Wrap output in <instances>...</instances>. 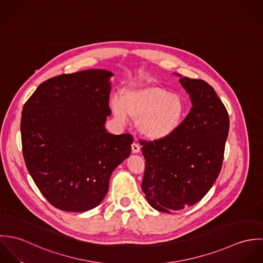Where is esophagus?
<instances>
[{"label":"esophagus","mask_w":263,"mask_h":263,"mask_svg":"<svg viewBox=\"0 0 263 263\" xmlns=\"http://www.w3.org/2000/svg\"><path fill=\"white\" fill-rule=\"evenodd\" d=\"M141 150V148H140V146L137 144V143H134L133 145H132V151H133V153H139Z\"/></svg>","instance_id":"34e87169"}]
</instances>
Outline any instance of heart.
<instances>
[{
    "mask_svg": "<svg viewBox=\"0 0 263 263\" xmlns=\"http://www.w3.org/2000/svg\"><path fill=\"white\" fill-rule=\"evenodd\" d=\"M111 108L115 118L121 123L127 121V116L137 120L139 132L152 141L173 136L186 112L181 96L158 86L126 90L121 100L113 98Z\"/></svg>",
    "mask_w": 263,
    "mask_h": 263,
    "instance_id": "b5f03b06",
    "label": "heart"
}]
</instances>
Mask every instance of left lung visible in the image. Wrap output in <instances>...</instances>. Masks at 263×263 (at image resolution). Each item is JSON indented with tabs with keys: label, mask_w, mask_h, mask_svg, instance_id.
Here are the masks:
<instances>
[{
	"label": "left lung",
	"mask_w": 263,
	"mask_h": 263,
	"mask_svg": "<svg viewBox=\"0 0 263 263\" xmlns=\"http://www.w3.org/2000/svg\"><path fill=\"white\" fill-rule=\"evenodd\" d=\"M192 107L177 132L161 141L141 140L146 168L142 189L152 208L171 213L195 204L214 185L224 160L229 114L214 88L179 79Z\"/></svg>",
	"instance_id": "left-lung-1"
}]
</instances>
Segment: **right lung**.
<instances>
[{"mask_svg": "<svg viewBox=\"0 0 263 263\" xmlns=\"http://www.w3.org/2000/svg\"><path fill=\"white\" fill-rule=\"evenodd\" d=\"M112 73L87 70L41 83L21 116L22 152L34 183L65 212L94 209L105 197L113 170L130 155L134 138L104 123Z\"/></svg>", "mask_w": 263, "mask_h": 263, "instance_id": "obj_1", "label": "right lung"}]
</instances>
